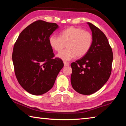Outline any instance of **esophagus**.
Returning a JSON list of instances; mask_svg holds the SVG:
<instances>
[{
  "mask_svg": "<svg viewBox=\"0 0 126 126\" xmlns=\"http://www.w3.org/2000/svg\"><path fill=\"white\" fill-rule=\"evenodd\" d=\"M64 65L65 67H66V66L69 65V63L67 62H64Z\"/></svg>",
  "mask_w": 126,
  "mask_h": 126,
  "instance_id": "obj_1",
  "label": "esophagus"
}]
</instances>
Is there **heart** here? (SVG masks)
I'll return each mask as SVG.
<instances>
[{
  "label": "heart",
  "mask_w": 126,
  "mask_h": 126,
  "mask_svg": "<svg viewBox=\"0 0 126 126\" xmlns=\"http://www.w3.org/2000/svg\"><path fill=\"white\" fill-rule=\"evenodd\" d=\"M93 35L83 29L71 27L62 32L61 37L51 35L49 42L56 52H60L66 45L67 49L59 52L57 57L63 61H68L77 56L80 58L89 52L93 43Z\"/></svg>",
  "instance_id": "1"
}]
</instances>
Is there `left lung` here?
I'll list each match as a JSON object with an SVG mask.
<instances>
[{"label":"left lung","mask_w":126,"mask_h":126,"mask_svg":"<svg viewBox=\"0 0 126 126\" xmlns=\"http://www.w3.org/2000/svg\"><path fill=\"white\" fill-rule=\"evenodd\" d=\"M88 24L92 32V45L84 56L71 64L72 86L84 95L96 92L107 82L113 61L112 48L105 34L92 23Z\"/></svg>","instance_id":"left-lung-1"}]
</instances>
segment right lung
Masks as SVG:
<instances>
[{"instance_id":"obj_1","label":"right lung","mask_w":126,"mask_h":126,"mask_svg":"<svg viewBox=\"0 0 126 126\" xmlns=\"http://www.w3.org/2000/svg\"><path fill=\"white\" fill-rule=\"evenodd\" d=\"M58 25L43 20L33 22L20 33L12 54L15 74L19 83L28 92L38 95L52 88L62 60L54 58L49 39Z\"/></svg>"}]
</instances>
